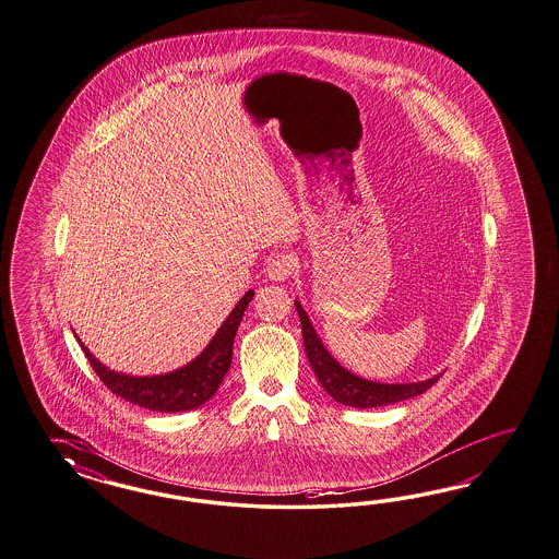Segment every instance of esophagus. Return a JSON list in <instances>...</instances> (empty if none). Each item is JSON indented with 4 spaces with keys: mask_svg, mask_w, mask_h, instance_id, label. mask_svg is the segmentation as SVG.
<instances>
[{
    "mask_svg": "<svg viewBox=\"0 0 559 559\" xmlns=\"http://www.w3.org/2000/svg\"><path fill=\"white\" fill-rule=\"evenodd\" d=\"M295 271H297V257L288 250L274 254L266 264V274L272 281H285Z\"/></svg>",
    "mask_w": 559,
    "mask_h": 559,
    "instance_id": "1",
    "label": "esophagus"
}]
</instances>
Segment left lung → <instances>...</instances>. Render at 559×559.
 <instances>
[{
  "label": "left lung",
  "instance_id": "obj_1",
  "mask_svg": "<svg viewBox=\"0 0 559 559\" xmlns=\"http://www.w3.org/2000/svg\"><path fill=\"white\" fill-rule=\"evenodd\" d=\"M295 307H297V313L301 319L302 342H305V352H307L309 364H311L316 377L319 378L321 386L328 391L333 401L347 405V407H384V405H393V403L405 401V399L419 396L438 382L439 377H433L423 380V382H408V384H380V382H372V380L347 372L346 368H342L340 364L335 362L330 356V352L323 347L307 313L302 311L301 305L295 302Z\"/></svg>",
  "mask_w": 559,
  "mask_h": 559
}]
</instances>
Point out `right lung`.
Wrapping results in <instances>:
<instances>
[{
	"label": "right lung",
	"mask_w": 559,
	"mask_h": 559,
	"mask_svg": "<svg viewBox=\"0 0 559 559\" xmlns=\"http://www.w3.org/2000/svg\"><path fill=\"white\" fill-rule=\"evenodd\" d=\"M254 290H248L241 297L224 325L217 330L210 346L197 356L195 360L187 364L181 370L160 377H126L107 370L106 366L97 362L90 354V349L81 344L91 368L106 384L107 389L121 399L134 403L138 407L160 411V413H181L191 408L201 407L210 401L222 380L226 377L231 364L234 352V337L240 328L243 311L248 302L252 301Z\"/></svg>",
	"instance_id": "right-lung-1"
}]
</instances>
